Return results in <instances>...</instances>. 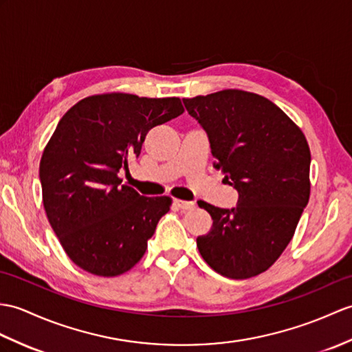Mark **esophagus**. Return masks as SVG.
<instances>
[{
	"mask_svg": "<svg viewBox=\"0 0 352 352\" xmlns=\"http://www.w3.org/2000/svg\"><path fill=\"white\" fill-rule=\"evenodd\" d=\"M174 204L177 207L182 210H192L196 207V204L193 201H183V199H174Z\"/></svg>",
	"mask_w": 352,
	"mask_h": 352,
	"instance_id": "34e87169",
	"label": "esophagus"
}]
</instances>
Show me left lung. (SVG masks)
<instances>
[{"label": "left lung", "mask_w": 352, "mask_h": 352, "mask_svg": "<svg viewBox=\"0 0 352 352\" xmlns=\"http://www.w3.org/2000/svg\"><path fill=\"white\" fill-rule=\"evenodd\" d=\"M183 103L207 133L214 168L239 192L234 208L198 202L213 219L196 239L201 256L230 279L263 273L287 249L309 202L306 138L273 102L241 89Z\"/></svg>", "instance_id": "obj_1"}]
</instances>
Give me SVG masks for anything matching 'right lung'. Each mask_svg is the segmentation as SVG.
Returning a JSON list of instances; mask_svg holds the SVG:
<instances>
[{
	"mask_svg": "<svg viewBox=\"0 0 352 352\" xmlns=\"http://www.w3.org/2000/svg\"><path fill=\"white\" fill-rule=\"evenodd\" d=\"M184 112L178 97L91 96L64 113L40 160L43 206L69 258L96 276H118L144 256L170 198L121 184L148 130Z\"/></svg>",
	"mask_w": 352,
	"mask_h": 352,
	"instance_id": "obj_1",
	"label": "right lung"
}]
</instances>
